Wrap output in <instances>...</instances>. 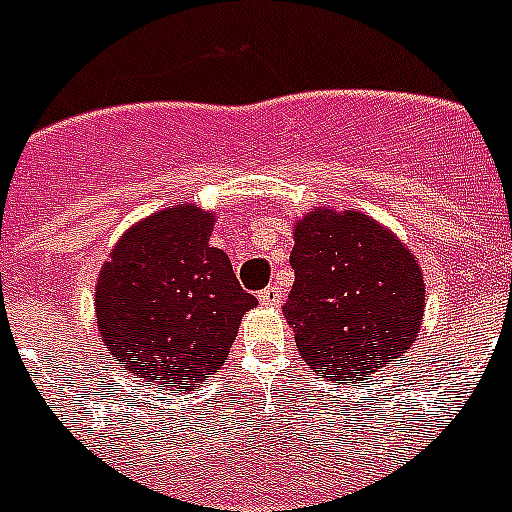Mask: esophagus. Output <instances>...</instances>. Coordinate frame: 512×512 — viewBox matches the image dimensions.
Returning a JSON list of instances; mask_svg holds the SVG:
<instances>
[{
  "instance_id": "obj_1",
  "label": "esophagus",
  "mask_w": 512,
  "mask_h": 512,
  "mask_svg": "<svg viewBox=\"0 0 512 512\" xmlns=\"http://www.w3.org/2000/svg\"><path fill=\"white\" fill-rule=\"evenodd\" d=\"M259 300H261V305H271V307L279 305V302H282V289H279V287L261 289Z\"/></svg>"
}]
</instances>
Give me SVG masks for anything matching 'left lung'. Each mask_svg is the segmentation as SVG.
<instances>
[{
	"label": "left lung",
	"mask_w": 512,
	"mask_h": 512,
	"mask_svg": "<svg viewBox=\"0 0 512 512\" xmlns=\"http://www.w3.org/2000/svg\"><path fill=\"white\" fill-rule=\"evenodd\" d=\"M295 284L284 305L300 356L333 382L359 384L400 359L423 323L425 287L410 251L361 212L318 210L295 228Z\"/></svg>",
	"instance_id": "left-lung-1"
}]
</instances>
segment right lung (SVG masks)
Returning a JSON list of instances; mask_svg holds the SVG:
<instances>
[{
    "label": "right lung",
    "mask_w": 512,
    "mask_h": 512,
    "mask_svg": "<svg viewBox=\"0 0 512 512\" xmlns=\"http://www.w3.org/2000/svg\"><path fill=\"white\" fill-rule=\"evenodd\" d=\"M215 217L169 207L122 235L97 282V325L115 361L158 390L189 392L225 364L246 310L256 307L225 251Z\"/></svg>",
    "instance_id": "right-lung-1"
}]
</instances>
